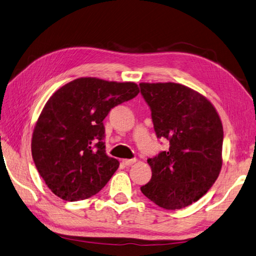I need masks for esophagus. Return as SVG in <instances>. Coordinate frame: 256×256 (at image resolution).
<instances>
[{"label":"esophagus","mask_w":256,"mask_h":256,"mask_svg":"<svg viewBox=\"0 0 256 256\" xmlns=\"http://www.w3.org/2000/svg\"><path fill=\"white\" fill-rule=\"evenodd\" d=\"M136 162V158H132V160H122V164L126 165V166H132V164H134Z\"/></svg>","instance_id":"esophagus-1"}]
</instances>
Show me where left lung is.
Here are the masks:
<instances>
[{
  "label": "left lung",
  "mask_w": 256,
  "mask_h": 256,
  "mask_svg": "<svg viewBox=\"0 0 256 256\" xmlns=\"http://www.w3.org/2000/svg\"><path fill=\"white\" fill-rule=\"evenodd\" d=\"M140 88L158 138L170 140L167 151L148 160L152 178L141 191L160 208H184L202 198L222 170L220 117L206 98L186 86L141 82Z\"/></svg>",
  "instance_id": "left-lung-1"
}]
</instances>
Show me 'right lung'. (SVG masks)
Returning a JSON list of instances; mask_svg holds the SVG:
<instances>
[{"label":"right lung","instance_id":"1","mask_svg":"<svg viewBox=\"0 0 256 256\" xmlns=\"http://www.w3.org/2000/svg\"><path fill=\"white\" fill-rule=\"evenodd\" d=\"M134 82L94 77L74 79L56 90L36 122L31 153L40 176L65 201L89 198L120 166L105 153L104 118L139 93Z\"/></svg>","mask_w":256,"mask_h":256}]
</instances>
